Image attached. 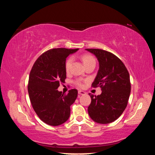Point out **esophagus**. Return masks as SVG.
Segmentation results:
<instances>
[{
    "mask_svg": "<svg viewBox=\"0 0 155 155\" xmlns=\"http://www.w3.org/2000/svg\"><path fill=\"white\" fill-rule=\"evenodd\" d=\"M78 94H80V95H84V94H86L85 91H82V90H78Z\"/></svg>",
    "mask_w": 155,
    "mask_h": 155,
    "instance_id": "esophagus-1",
    "label": "esophagus"
}]
</instances>
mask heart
<instances>
[{
  "mask_svg": "<svg viewBox=\"0 0 155 155\" xmlns=\"http://www.w3.org/2000/svg\"><path fill=\"white\" fill-rule=\"evenodd\" d=\"M82 59V61L83 62L84 65H87L91 64H96V60L94 59L92 56L90 55V54H83L81 57ZM73 61L72 57H69L65 63V69L66 72H69L70 70V68H71V65ZM77 84L78 86H82V83H81V80H77Z\"/></svg>",
  "mask_w": 155,
  "mask_h": 155,
  "instance_id": "obj_1",
  "label": "heart"
}]
</instances>
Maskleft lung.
<instances>
[{
  "instance_id": "obj_1",
  "label": "left lung",
  "mask_w": 155,
  "mask_h": 155,
  "mask_svg": "<svg viewBox=\"0 0 155 155\" xmlns=\"http://www.w3.org/2000/svg\"><path fill=\"white\" fill-rule=\"evenodd\" d=\"M99 63V70L92 87L100 86L102 93L98 96L89 94L91 102L88 114L94 122L109 124L122 115L127 106L130 93V76L118 57L101 49L88 48Z\"/></svg>"
}]
</instances>
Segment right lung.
<instances>
[{
    "label": "right lung",
    "instance_id": "right-lung-1",
    "mask_svg": "<svg viewBox=\"0 0 155 155\" xmlns=\"http://www.w3.org/2000/svg\"><path fill=\"white\" fill-rule=\"evenodd\" d=\"M78 50H49L38 57L31 70L28 84L31 103L36 114L47 124L56 127L69 118L70 106L77 99L78 91L72 89L65 94L57 88L66 78V58Z\"/></svg>",
    "mask_w": 155,
    "mask_h": 155
}]
</instances>
